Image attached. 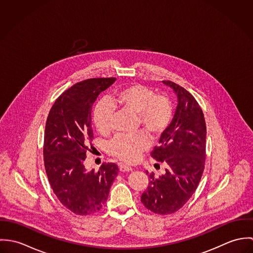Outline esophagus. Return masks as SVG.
<instances>
[{
	"mask_svg": "<svg viewBox=\"0 0 253 253\" xmlns=\"http://www.w3.org/2000/svg\"><path fill=\"white\" fill-rule=\"evenodd\" d=\"M119 168H120V170L122 172H128V171L132 170V169L130 167H127V166H125V165H120Z\"/></svg>",
	"mask_w": 253,
	"mask_h": 253,
	"instance_id": "34e87169",
	"label": "esophagus"
}]
</instances>
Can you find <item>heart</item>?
Returning a JSON list of instances; mask_svg holds the SVG:
<instances>
[{
  "instance_id": "heart-1",
  "label": "heart",
  "mask_w": 253,
  "mask_h": 253,
  "mask_svg": "<svg viewBox=\"0 0 253 253\" xmlns=\"http://www.w3.org/2000/svg\"><path fill=\"white\" fill-rule=\"evenodd\" d=\"M115 107L137 116L140 127L152 137L162 135L170 126L173 118L169 98L140 84H128L116 91L109 100L99 101L93 110V124L103 135L112 129ZM151 145L142 133L134 135H117L108 145L109 154L125 163H134L140 154Z\"/></svg>"
}]
</instances>
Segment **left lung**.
Instances as JSON below:
<instances>
[{"instance_id": "obj_1", "label": "left lung", "mask_w": 253, "mask_h": 253, "mask_svg": "<svg viewBox=\"0 0 253 253\" xmlns=\"http://www.w3.org/2000/svg\"><path fill=\"white\" fill-rule=\"evenodd\" d=\"M163 83L174 90L178 104L170 126L151 156L167 163L168 169L159 178L146 171L150 181L141 203L152 212L167 215L180 210L200 183L206 163L207 126L203 110L194 96L173 82Z\"/></svg>"}]
</instances>
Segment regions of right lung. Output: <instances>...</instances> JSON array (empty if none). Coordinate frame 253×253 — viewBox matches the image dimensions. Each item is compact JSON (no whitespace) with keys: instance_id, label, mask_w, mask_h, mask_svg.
Segmentation results:
<instances>
[{"instance_id":"right-lung-1","label":"right lung","mask_w":253,"mask_h":253,"mask_svg":"<svg viewBox=\"0 0 253 253\" xmlns=\"http://www.w3.org/2000/svg\"><path fill=\"white\" fill-rule=\"evenodd\" d=\"M116 78H93L75 84L50 109L44 130V169L59 202L78 215L100 211L107 201L119 168L103 163L86 170L84 161L93 139L91 109L99 93Z\"/></svg>"}]
</instances>
